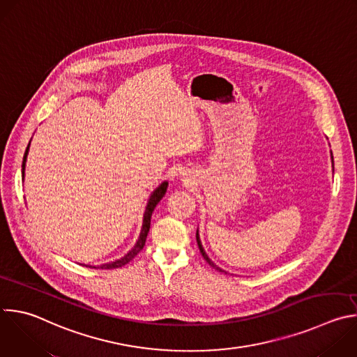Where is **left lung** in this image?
<instances>
[{"mask_svg":"<svg viewBox=\"0 0 357 357\" xmlns=\"http://www.w3.org/2000/svg\"><path fill=\"white\" fill-rule=\"evenodd\" d=\"M332 162H333V157H332ZM196 241H197V245H199V250H200V254L203 255V258H204V261L211 266V268H214L215 271H218V272H224V273H227L225 271H222L221 268H218L215 264H213L211 262V259L207 257V254H206V251H204V248H203V245H202V241H200V236H199V229L196 231Z\"/></svg>","mask_w":357,"mask_h":357,"instance_id":"8db88e82","label":"left lung"}]
</instances>
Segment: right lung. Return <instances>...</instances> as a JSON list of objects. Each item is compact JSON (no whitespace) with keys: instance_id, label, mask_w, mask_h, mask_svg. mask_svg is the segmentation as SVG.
<instances>
[{"instance_id":"obj_1","label":"right lung","mask_w":357,"mask_h":357,"mask_svg":"<svg viewBox=\"0 0 357 357\" xmlns=\"http://www.w3.org/2000/svg\"><path fill=\"white\" fill-rule=\"evenodd\" d=\"M29 146H31V142L26 147V151H25V155H24V161H22V179H25V165H26V158H28V153H29ZM167 188H168V182L164 181L158 188L154 189V192L151 193L149 202H147V206H146V211H144V215H143V225H142V232H140V236L139 240L136 243V245L125 255L122 257L121 259H116L113 262H109V264H103V265H99V266H92V265H84L82 266H86V268H92V269H114V268H122L125 266L126 264H129L143 248H144V244H146V238H147V234L150 231V224H151V215H153V211L155 208V206L160 203V200L164 197L165 192H167Z\"/></svg>"}]
</instances>
